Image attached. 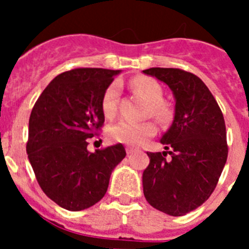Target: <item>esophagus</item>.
<instances>
[{
  "label": "esophagus",
  "mask_w": 249,
  "mask_h": 249,
  "mask_svg": "<svg viewBox=\"0 0 249 249\" xmlns=\"http://www.w3.org/2000/svg\"><path fill=\"white\" fill-rule=\"evenodd\" d=\"M127 155H133V153H135V149L133 148H129V147H127Z\"/></svg>",
  "instance_id": "esophagus-1"
}]
</instances>
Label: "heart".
<instances>
[{
    "label": "heart",
    "mask_w": 249,
    "mask_h": 249,
    "mask_svg": "<svg viewBox=\"0 0 249 249\" xmlns=\"http://www.w3.org/2000/svg\"><path fill=\"white\" fill-rule=\"evenodd\" d=\"M132 87L140 96L149 103V112L158 120L164 121L169 117L168 106L162 101L163 91L160 83L147 76H137L132 80ZM120 93L118 83H112L106 89L102 98V111L106 117H113L117 109V98ZM157 127L153 122H132L121 120L109 127L108 136L113 142L140 146L149 137L156 135Z\"/></svg>",
    "instance_id": "obj_1"
}]
</instances>
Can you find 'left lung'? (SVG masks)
Wrapping results in <instances>:
<instances>
[{"label": "left lung", "mask_w": 249, "mask_h": 249, "mask_svg": "<svg viewBox=\"0 0 249 249\" xmlns=\"http://www.w3.org/2000/svg\"><path fill=\"white\" fill-rule=\"evenodd\" d=\"M143 73L166 83L176 101L172 124L160 138L166 151L147 152L144 197L156 210L179 217L203 204L218 183L228 155L223 114L196 74L160 67Z\"/></svg>", "instance_id": "1"}]
</instances>
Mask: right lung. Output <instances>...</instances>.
<instances>
[{
  "label": "right lung",
  "instance_id": "1",
  "mask_svg": "<svg viewBox=\"0 0 249 249\" xmlns=\"http://www.w3.org/2000/svg\"><path fill=\"white\" fill-rule=\"evenodd\" d=\"M120 70L76 68L54 77L35 103L28 122V160L48 198L68 211L103 198L114 167L126 157L121 143L89 152L103 126L102 98Z\"/></svg>",
  "mask_w": 249,
  "mask_h": 249
}]
</instances>
